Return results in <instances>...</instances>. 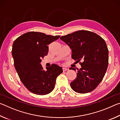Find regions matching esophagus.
Wrapping results in <instances>:
<instances>
[{
	"instance_id": "esophagus-1",
	"label": "esophagus",
	"mask_w": 120,
	"mask_h": 120,
	"mask_svg": "<svg viewBox=\"0 0 120 120\" xmlns=\"http://www.w3.org/2000/svg\"><path fill=\"white\" fill-rule=\"evenodd\" d=\"M68 69H69L67 68H65V67H63V68H62V70L64 71H65L68 70Z\"/></svg>"
}]
</instances>
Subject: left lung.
Wrapping results in <instances>:
<instances>
[{
	"label": "left lung",
	"instance_id": "left-lung-1",
	"mask_svg": "<svg viewBox=\"0 0 120 120\" xmlns=\"http://www.w3.org/2000/svg\"><path fill=\"white\" fill-rule=\"evenodd\" d=\"M60 39L69 46L72 58L82 66L77 69L76 78L70 83L71 88L80 94L94 90L103 80L108 67L109 50L104 40L85 30L62 36ZM70 69L76 70L72 67Z\"/></svg>",
	"mask_w": 120,
	"mask_h": 120
}]
</instances>
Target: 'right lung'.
Returning a JSON list of instances; mask_svg holds the SVG:
<instances>
[{"mask_svg":"<svg viewBox=\"0 0 120 120\" xmlns=\"http://www.w3.org/2000/svg\"><path fill=\"white\" fill-rule=\"evenodd\" d=\"M60 37L30 32L14 42L12 55L15 69L23 85L33 94L44 95L52 92L56 77L62 72V68L58 65L52 64L44 71L40 64L48 55V44Z\"/></svg>","mask_w":120,"mask_h":120,"instance_id":"right-lung-1","label":"right lung"}]
</instances>
